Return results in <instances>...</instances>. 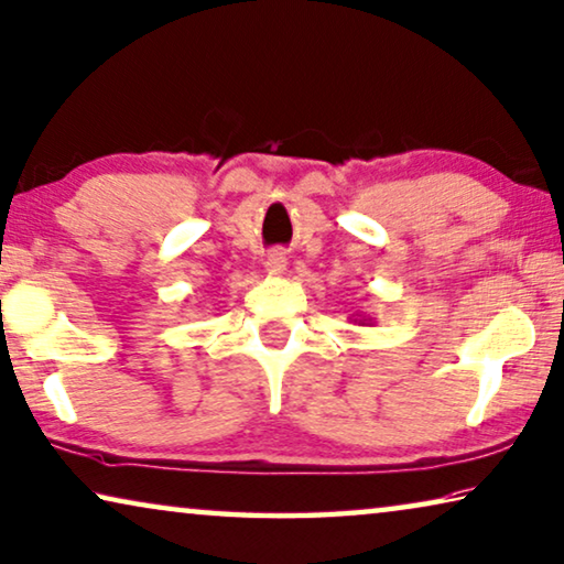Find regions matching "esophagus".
I'll use <instances>...</instances> for the list:
<instances>
[{"mask_svg": "<svg viewBox=\"0 0 564 564\" xmlns=\"http://www.w3.org/2000/svg\"><path fill=\"white\" fill-rule=\"evenodd\" d=\"M285 263H289V258H285L283 250H271L263 260L268 275H281L285 271Z\"/></svg>", "mask_w": 564, "mask_h": 564, "instance_id": "1", "label": "esophagus"}]
</instances>
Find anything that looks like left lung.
<instances>
[{
  "label": "left lung",
  "instance_id": "8db88e82",
  "mask_svg": "<svg viewBox=\"0 0 564 564\" xmlns=\"http://www.w3.org/2000/svg\"><path fill=\"white\" fill-rule=\"evenodd\" d=\"M362 322H367V318H362ZM369 322H372V318H369Z\"/></svg>",
  "mask_w": 564,
  "mask_h": 564
}]
</instances>
